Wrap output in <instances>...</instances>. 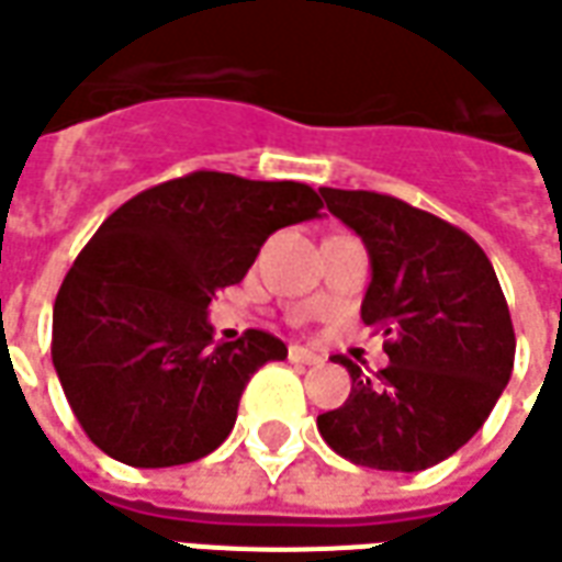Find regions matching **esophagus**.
<instances>
[{"label":"esophagus","instance_id":"34e87169","mask_svg":"<svg viewBox=\"0 0 562 562\" xmlns=\"http://www.w3.org/2000/svg\"><path fill=\"white\" fill-rule=\"evenodd\" d=\"M289 360L292 362H301V366H319L323 362V357L319 353H313V350H307V347H289Z\"/></svg>","mask_w":562,"mask_h":562}]
</instances>
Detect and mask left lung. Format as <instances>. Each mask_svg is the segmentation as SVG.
Instances as JSON below:
<instances>
[{
  "label": "left lung",
  "mask_w": 562,
  "mask_h": 562,
  "mask_svg": "<svg viewBox=\"0 0 562 562\" xmlns=\"http://www.w3.org/2000/svg\"><path fill=\"white\" fill-rule=\"evenodd\" d=\"M360 236L372 282L362 323L391 366L350 372L345 406L316 427L331 449L375 471H425L458 452L490 418L514 369V323L486 251L449 221L372 190H319Z\"/></svg>",
  "instance_id": "8db88e82"
}]
</instances>
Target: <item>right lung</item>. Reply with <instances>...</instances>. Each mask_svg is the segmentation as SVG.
I'll list each match as a JSON object with an SVG mask.
<instances>
[{"label":"right lung","mask_w":562,"mask_h":562,"mask_svg":"<svg viewBox=\"0 0 562 562\" xmlns=\"http://www.w3.org/2000/svg\"><path fill=\"white\" fill-rule=\"evenodd\" d=\"M297 181L190 171L120 205L79 251L52 316V362L89 440L132 468L215 452L249 378L285 345L215 341L209 304L246 277L270 233L319 217Z\"/></svg>","instance_id":"right-lung-1"}]
</instances>
